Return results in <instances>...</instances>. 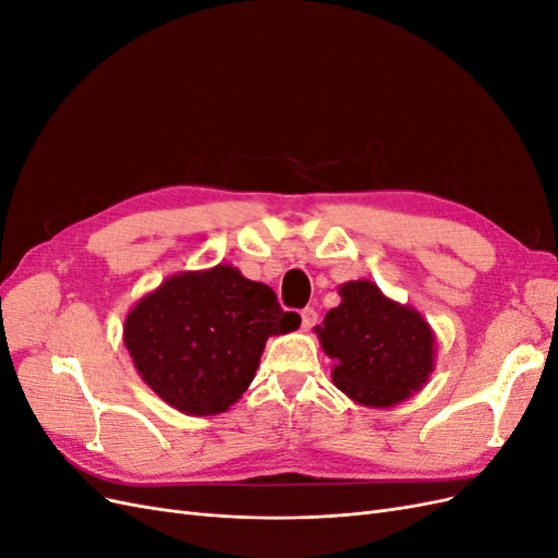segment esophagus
I'll use <instances>...</instances> for the list:
<instances>
[{"mask_svg":"<svg viewBox=\"0 0 558 558\" xmlns=\"http://www.w3.org/2000/svg\"><path fill=\"white\" fill-rule=\"evenodd\" d=\"M300 318H302V324H300L302 330H312V326L316 324L318 316H316V312L312 307H307V310L300 312Z\"/></svg>","mask_w":558,"mask_h":558,"instance_id":"1","label":"esophagus"}]
</instances>
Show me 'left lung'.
Returning a JSON list of instances; mask_svg holds the SVG:
<instances>
[{
	"label": "left lung",
	"instance_id": "left-lung-1",
	"mask_svg": "<svg viewBox=\"0 0 558 558\" xmlns=\"http://www.w3.org/2000/svg\"><path fill=\"white\" fill-rule=\"evenodd\" d=\"M342 302L314 332L332 361V384L363 408L386 410L418 393L435 369V332L414 307L369 279L347 281Z\"/></svg>",
	"mask_w": 558,
	"mask_h": 558
}]
</instances>
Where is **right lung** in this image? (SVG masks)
<instances>
[{"label": "right lung", "instance_id": "obj_1", "mask_svg": "<svg viewBox=\"0 0 558 558\" xmlns=\"http://www.w3.org/2000/svg\"><path fill=\"white\" fill-rule=\"evenodd\" d=\"M275 291L218 263L167 277L137 300L123 342L142 381L170 408L214 416L238 402L263 356L267 337L298 330Z\"/></svg>", "mask_w": 558, "mask_h": 558}]
</instances>
